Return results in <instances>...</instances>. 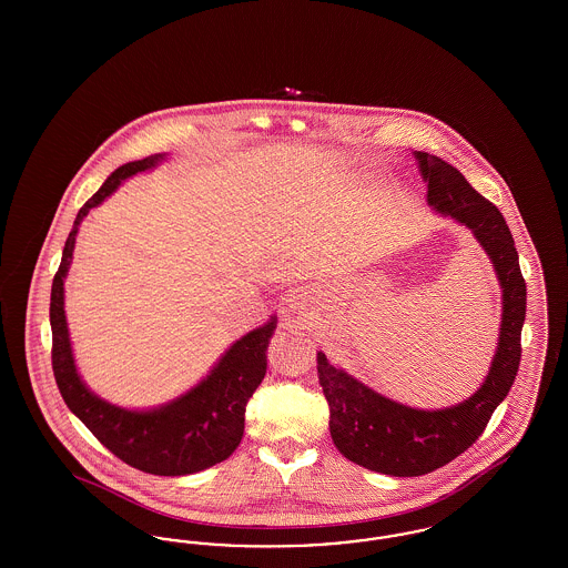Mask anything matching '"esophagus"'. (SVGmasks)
<instances>
[{
  "mask_svg": "<svg viewBox=\"0 0 568 568\" xmlns=\"http://www.w3.org/2000/svg\"><path fill=\"white\" fill-rule=\"evenodd\" d=\"M300 300H292V306H290V315H296V313H300Z\"/></svg>",
  "mask_w": 568,
  "mask_h": 568,
  "instance_id": "1",
  "label": "esophagus"
}]
</instances>
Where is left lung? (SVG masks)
<instances>
[{
  "instance_id": "left-lung-1",
  "label": "left lung",
  "mask_w": 568,
  "mask_h": 568,
  "mask_svg": "<svg viewBox=\"0 0 568 568\" xmlns=\"http://www.w3.org/2000/svg\"><path fill=\"white\" fill-rule=\"evenodd\" d=\"M428 183V202L473 230L503 285L500 343L481 389L466 403L443 410H417L383 398L317 353V373L329 406V434L338 452L355 464L394 477H419L464 454L486 430L494 408L514 385L521 359L526 281L514 236L503 213L470 187L454 165L415 153Z\"/></svg>"
}]
</instances>
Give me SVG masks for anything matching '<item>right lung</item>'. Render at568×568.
I'll list each match as a JSON object with an SVG mask.
<instances>
[{
	"label": "right lung",
	"instance_id": "obj_1",
	"mask_svg": "<svg viewBox=\"0 0 568 568\" xmlns=\"http://www.w3.org/2000/svg\"><path fill=\"white\" fill-rule=\"evenodd\" d=\"M162 155L116 168L74 219L51 290L54 381L68 408L119 459L142 473L179 477L215 466L234 454L244 434L246 403L266 375V352L274 322L248 332L219 359L211 375L172 405L158 410H125L93 396L82 383L65 324L63 278L72 262L77 232L91 209L102 204L128 176L142 172Z\"/></svg>",
	"mask_w": 568,
	"mask_h": 568
}]
</instances>
